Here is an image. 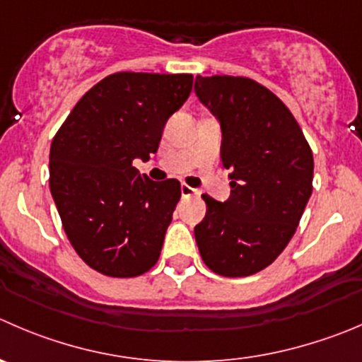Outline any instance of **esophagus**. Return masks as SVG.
Masks as SVG:
<instances>
[{"label": "esophagus", "instance_id": "34e87169", "mask_svg": "<svg viewBox=\"0 0 362 362\" xmlns=\"http://www.w3.org/2000/svg\"><path fill=\"white\" fill-rule=\"evenodd\" d=\"M180 192H182V196H184V198H187V196H192V194H198V191H196V189H192V187H189L187 184L180 185Z\"/></svg>", "mask_w": 362, "mask_h": 362}]
</instances>
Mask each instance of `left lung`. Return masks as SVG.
Listing matches in <instances>:
<instances>
[{
  "label": "left lung",
  "instance_id": "1",
  "mask_svg": "<svg viewBox=\"0 0 362 362\" xmlns=\"http://www.w3.org/2000/svg\"><path fill=\"white\" fill-rule=\"evenodd\" d=\"M194 92L219 120L230 198L209 194L194 226L203 262L228 278L269 267L288 245L313 191V153L288 107L256 81L196 76Z\"/></svg>",
  "mask_w": 362,
  "mask_h": 362
}]
</instances>
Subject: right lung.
<instances>
[{
    "mask_svg": "<svg viewBox=\"0 0 362 362\" xmlns=\"http://www.w3.org/2000/svg\"><path fill=\"white\" fill-rule=\"evenodd\" d=\"M191 90V74H111L81 97L52 139L49 187L63 230L100 274L134 278L159 259L180 182L150 180L132 160L157 152Z\"/></svg>",
    "mask_w": 362,
    "mask_h": 362,
    "instance_id": "obj_1",
    "label": "right lung"
}]
</instances>
